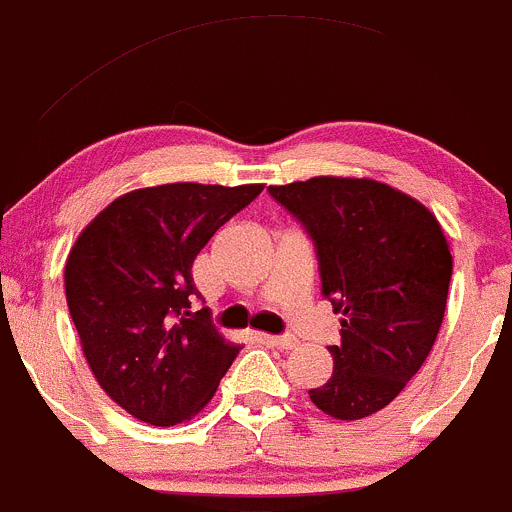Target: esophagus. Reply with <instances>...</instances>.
Returning a JSON list of instances; mask_svg holds the SVG:
<instances>
[{
    "instance_id": "esophagus-1",
    "label": "esophagus",
    "mask_w": 512,
    "mask_h": 512,
    "mask_svg": "<svg viewBox=\"0 0 512 512\" xmlns=\"http://www.w3.org/2000/svg\"><path fill=\"white\" fill-rule=\"evenodd\" d=\"M258 340L266 342V345L278 347V350H293L298 345V340L291 335H266V333H258Z\"/></svg>"
}]
</instances>
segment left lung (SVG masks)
<instances>
[{"label": "left lung", "instance_id": "8db88e82", "mask_svg": "<svg viewBox=\"0 0 512 512\" xmlns=\"http://www.w3.org/2000/svg\"><path fill=\"white\" fill-rule=\"evenodd\" d=\"M318 249L323 295L340 318L333 374L310 402L340 421L387 407L421 370L446 313L453 258L434 212L370 177L268 187Z\"/></svg>", "mask_w": 512, "mask_h": 512}]
</instances>
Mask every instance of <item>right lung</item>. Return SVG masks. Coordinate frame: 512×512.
Listing matches in <instances>:
<instances>
[{
  "label": "right lung",
  "mask_w": 512,
  "mask_h": 512,
  "mask_svg": "<svg viewBox=\"0 0 512 512\" xmlns=\"http://www.w3.org/2000/svg\"><path fill=\"white\" fill-rule=\"evenodd\" d=\"M263 184L172 182L113 199L78 234L63 268L88 367L135 419L175 426L202 412L241 345L194 318L192 263Z\"/></svg>",
  "instance_id": "obj_1"
}]
</instances>
